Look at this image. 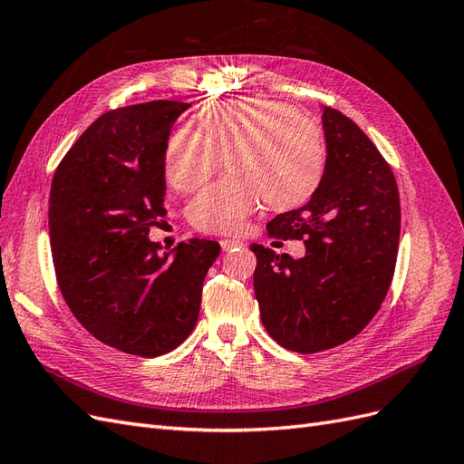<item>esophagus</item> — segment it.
Segmentation results:
<instances>
[{
	"label": "esophagus",
	"mask_w": 464,
	"mask_h": 464,
	"mask_svg": "<svg viewBox=\"0 0 464 464\" xmlns=\"http://www.w3.org/2000/svg\"><path fill=\"white\" fill-rule=\"evenodd\" d=\"M220 246H222V249L224 251H232V249H236V247H240V246H244L240 240H234V237H222L220 240Z\"/></svg>",
	"instance_id": "esophagus-1"
}]
</instances>
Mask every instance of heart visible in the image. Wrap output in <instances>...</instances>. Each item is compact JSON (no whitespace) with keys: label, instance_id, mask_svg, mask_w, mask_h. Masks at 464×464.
I'll list each match as a JSON object with an SVG mask.
<instances>
[{"label":"heart","instance_id":"obj_1","mask_svg":"<svg viewBox=\"0 0 464 464\" xmlns=\"http://www.w3.org/2000/svg\"><path fill=\"white\" fill-rule=\"evenodd\" d=\"M199 125L174 130L164 157L168 181L186 193L201 188L228 159L230 174L189 205L198 230L236 232L263 199L292 207L317 186L325 152L321 131L290 106L265 98L218 102L201 111Z\"/></svg>","mask_w":464,"mask_h":464}]
</instances>
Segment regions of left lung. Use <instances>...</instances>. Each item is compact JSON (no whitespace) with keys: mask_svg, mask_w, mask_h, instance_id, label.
Returning a JSON list of instances; mask_svg holds the SVG:
<instances>
[{"mask_svg":"<svg viewBox=\"0 0 464 464\" xmlns=\"http://www.w3.org/2000/svg\"><path fill=\"white\" fill-rule=\"evenodd\" d=\"M321 110L327 160L319 186L304 207L266 224L273 237L304 240L305 256L249 246L263 325L280 346L302 354L339 346L368 325L387 296L401 236L389 164L353 120Z\"/></svg>","mask_w":464,"mask_h":464,"instance_id":"8db88e82","label":"left lung"}]
</instances>
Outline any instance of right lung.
Segmentation results:
<instances>
[{
  "label": "right lung",
  "mask_w": 464,
  "mask_h": 464,
  "mask_svg": "<svg viewBox=\"0 0 464 464\" xmlns=\"http://www.w3.org/2000/svg\"><path fill=\"white\" fill-rule=\"evenodd\" d=\"M189 106L152 101L108 111L69 149L50 189L52 257L69 310L101 343L143 358L191 334L220 254L198 237L160 254L149 237L166 217L168 137Z\"/></svg>",
  "instance_id": "1"
}]
</instances>
